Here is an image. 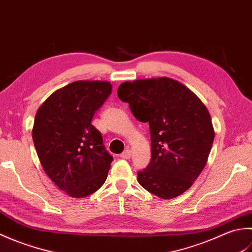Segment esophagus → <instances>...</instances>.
<instances>
[{
    "mask_svg": "<svg viewBox=\"0 0 252 252\" xmlns=\"http://www.w3.org/2000/svg\"><path fill=\"white\" fill-rule=\"evenodd\" d=\"M131 155H132V153H131L130 149H126V151L120 155V157H121L122 159H130Z\"/></svg>",
    "mask_w": 252,
    "mask_h": 252,
    "instance_id": "esophagus-1",
    "label": "esophagus"
}]
</instances>
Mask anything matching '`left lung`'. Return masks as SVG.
Instances as JSON below:
<instances>
[{"mask_svg":"<svg viewBox=\"0 0 252 252\" xmlns=\"http://www.w3.org/2000/svg\"><path fill=\"white\" fill-rule=\"evenodd\" d=\"M138 121L148 122L152 160L137 172L144 189L163 199L183 194L205 168L215 131L206 106L170 78L135 80L118 88Z\"/></svg>","mask_w":252,"mask_h":252,"instance_id":"obj_1","label":"left lung"}]
</instances>
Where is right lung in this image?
<instances>
[{
  "mask_svg": "<svg viewBox=\"0 0 252 252\" xmlns=\"http://www.w3.org/2000/svg\"><path fill=\"white\" fill-rule=\"evenodd\" d=\"M106 81H76L57 90L37 110L32 138L47 176L74 198L105 183L114 158L91 123L111 94Z\"/></svg>",
  "mask_w": 252,
  "mask_h": 252,
  "instance_id": "right-lung-1",
  "label": "right lung"
}]
</instances>
